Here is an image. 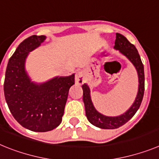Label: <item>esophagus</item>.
Instances as JSON below:
<instances>
[{"label":"esophagus","instance_id":"34e87169","mask_svg":"<svg viewBox=\"0 0 159 159\" xmlns=\"http://www.w3.org/2000/svg\"><path fill=\"white\" fill-rule=\"evenodd\" d=\"M75 84L81 85L84 84V74L82 71H77L75 72Z\"/></svg>","mask_w":159,"mask_h":159}]
</instances>
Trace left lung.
<instances>
[{"label": "left lung", "mask_w": 159, "mask_h": 159, "mask_svg": "<svg viewBox=\"0 0 159 159\" xmlns=\"http://www.w3.org/2000/svg\"><path fill=\"white\" fill-rule=\"evenodd\" d=\"M116 36L114 49L119 51L120 54L124 56L131 63L132 65L134 66L137 71L139 86H138V92L134 102L124 113L117 116H107L96 110L92 102L91 89L89 86L87 84H83L82 88L84 91L83 100H84L85 113L88 120L92 125L102 129H116L127 123L139 110L144 94V84H145L144 67L138 50L134 45L127 40L124 36L120 33H116Z\"/></svg>", "instance_id": "obj_1"}]
</instances>
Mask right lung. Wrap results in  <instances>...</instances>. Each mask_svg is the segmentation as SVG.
<instances>
[{
  "instance_id": "add662e5",
  "label": "right lung",
  "mask_w": 159,
  "mask_h": 159,
  "mask_svg": "<svg viewBox=\"0 0 159 159\" xmlns=\"http://www.w3.org/2000/svg\"><path fill=\"white\" fill-rule=\"evenodd\" d=\"M46 38L33 35L20 43L8 60L4 84L5 100L14 119L36 132L49 131L61 123L68 92L75 84V74L55 76L43 83L32 80L26 60Z\"/></svg>"
}]
</instances>
